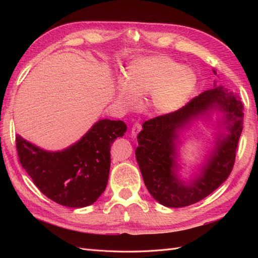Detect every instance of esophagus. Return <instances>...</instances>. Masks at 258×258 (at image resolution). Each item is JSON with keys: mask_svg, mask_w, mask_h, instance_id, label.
<instances>
[{"mask_svg": "<svg viewBox=\"0 0 258 258\" xmlns=\"http://www.w3.org/2000/svg\"><path fill=\"white\" fill-rule=\"evenodd\" d=\"M141 129H142L141 123H140V122L134 123V126H132V128H131V137L132 138H136L138 136L139 132L141 131Z\"/></svg>", "mask_w": 258, "mask_h": 258, "instance_id": "34e87169", "label": "esophagus"}]
</instances>
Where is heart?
<instances>
[{"instance_id":"1","label":"heart","mask_w":258,"mask_h":258,"mask_svg":"<svg viewBox=\"0 0 258 258\" xmlns=\"http://www.w3.org/2000/svg\"><path fill=\"white\" fill-rule=\"evenodd\" d=\"M197 85V75L167 56L140 57L130 61L123 72V83L117 87V100L134 108L140 98L148 96V105L159 114L181 108Z\"/></svg>"}]
</instances>
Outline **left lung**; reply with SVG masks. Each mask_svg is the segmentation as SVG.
<instances>
[{
  "label": "left lung",
  "instance_id": "obj_1",
  "mask_svg": "<svg viewBox=\"0 0 258 258\" xmlns=\"http://www.w3.org/2000/svg\"><path fill=\"white\" fill-rule=\"evenodd\" d=\"M216 75L215 70H212ZM243 105L238 93L216 85L174 113L155 117L142 124L136 157L146 188L168 208L196 204L228 178L243 126ZM215 114L216 120L213 117ZM198 121L211 123L215 140L199 166L182 174L180 148L185 130Z\"/></svg>",
  "mask_w": 258,
  "mask_h": 258
}]
</instances>
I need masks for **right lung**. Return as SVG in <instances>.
Here are the masks:
<instances>
[{
	"instance_id": "right-lung-1",
	"label": "right lung",
	"mask_w": 258,
	"mask_h": 258,
	"mask_svg": "<svg viewBox=\"0 0 258 258\" xmlns=\"http://www.w3.org/2000/svg\"><path fill=\"white\" fill-rule=\"evenodd\" d=\"M127 131L121 120L100 119L75 143L46 151L16 137L19 161L46 197L69 208L92 205L107 185L111 145Z\"/></svg>"
}]
</instances>
